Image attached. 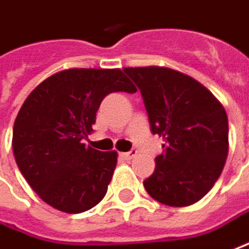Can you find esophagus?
Returning a JSON list of instances; mask_svg holds the SVG:
<instances>
[{
    "mask_svg": "<svg viewBox=\"0 0 249 249\" xmlns=\"http://www.w3.org/2000/svg\"><path fill=\"white\" fill-rule=\"evenodd\" d=\"M136 153H138L136 150H131V152H126V153H121V157L124 160H132L136 156Z\"/></svg>",
    "mask_w": 249,
    "mask_h": 249,
    "instance_id": "esophagus-1",
    "label": "esophagus"
}]
</instances>
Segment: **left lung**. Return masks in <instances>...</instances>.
Returning <instances> with one entry per match:
<instances>
[{
    "label": "left lung",
    "instance_id": "8db88e82",
    "mask_svg": "<svg viewBox=\"0 0 249 249\" xmlns=\"http://www.w3.org/2000/svg\"><path fill=\"white\" fill-rule=\"evenodd\" d=\"M124 72L142 93L152 132L164 150L143 181L157 202L182 208L214 185L229 155V120L223 104L202 83L164 67H128Z\"/></svg>",
    "mask_w": 249,
    "mask_h": 249
}]
</instances>
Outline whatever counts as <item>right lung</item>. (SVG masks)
<instances>
[{"label":"right lung","instance_id":"add662e5","mask_svg":"<svg viewBox=\"0 0 249 249\" xmlns=\"http://www.w3.org/2000/svg\"><path fill=\"white\" fill-rule=\"evenodd\" d=\"M113 92H136L120 68H70L38 83L18 113L12 132L18 167L57 211H89L107 192L118 153L82 141L93 132L99 106Z\"/></svg>","mask_w":249,"mask_h":249}]
</instances>
